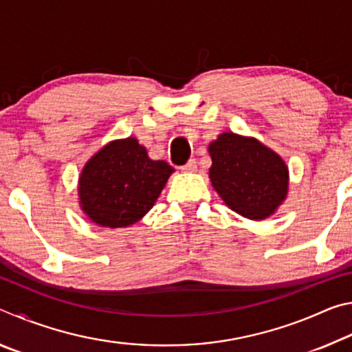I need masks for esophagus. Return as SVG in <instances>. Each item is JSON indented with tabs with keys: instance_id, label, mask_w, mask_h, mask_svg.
Here are the masks:
<instances>
[{
	"instance_id": "34e87169",
	"label": "esophagus",
	"mask_w": 352,
	"mask_h": 352,
	"mask_svg": "<svg viewBox=\"0 0 352 352\" xmlns=\"http://www.w3.org/2000/svg\"><path fill=\"white\" fill-rule=\"evenodd\" d=\"M182 170L183 172H195L197 170V162H195V160H189L186 164L182 166Z\"/></svg>"
}]
</instances>
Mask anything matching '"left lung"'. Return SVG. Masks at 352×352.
Returning a JSON list of instances; mask_svg holds the SVG:
<instances>
[{"instance_id": "left-lung-1", "label": "left lung", "mask_w": 352, "mask_h": 352, "mask_svg": "<svg viewBox=\"0 0 352 352\" xmlns=\"http://www.w3.org/2000/svg\"><path fill=\"white\" fill-rule=\"evenodd\" d=\"M210 180L225 205L250 220L273 216L289 194V168L253 136L223 132L208 146Z\"/></svg>"}]
</instances>
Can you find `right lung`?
Segmentation results:
<instances>
[{
  "label": "right lung",
  "instance_id": "1",
  "mask_svg": "<svg viewBox=\"0 0 352 352\" xmlns=\"http://www.w3.org/2000/svg\"><path fill=\"white\" fill-rule=\"evenodd\" d=\"M175 169L148 158L135 136L113 140L83 166L77 183L79 206L93 223L126 228L152 210Z\"/></svg>",
  "mask_w": 352,
  "mask_h": 352
}]
</instances>
